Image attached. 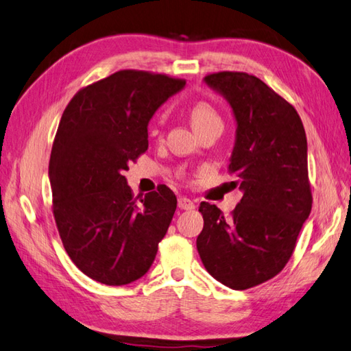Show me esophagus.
Returning <instances> with one entry per match:
<instances>
[{
    "label": "esophagus",
    "mask_w": 351,
    "mask_h": 351,
    "mask_svg": "<svg viewBox=\"0 0 351 351\" xmlns=\"http://www.w3.org/2000/svg\"><path fill=\"white\" fill-rule=\"evenodd\" d=\"M178 206H179V209H184V210H191V209L195 208L194 202L190 200V199H186V197H179L178 199Z\"/></svg>",
    "instance_id": "34e87169"
}]
</instances>
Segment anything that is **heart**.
<instances>
[{
	"instance_id": "heart-1",
	"label": "heart",
	"mask_w": 351,
	"mask_h": 351,
	"mask_svg": "<svg viewBox=\"0 0 351 351\" xmlns=\"http://www.w3.org/2000/svg\"><path fill=\"white\" fill-rule=\"evenodd\" d=\"M190 119L194 130L197 133L203 132L205 128L214 125H223V121L219 118L218 112L206 101H197L191 106ZM182 176V173H181Z\"/></svg>"
}]
</instances>
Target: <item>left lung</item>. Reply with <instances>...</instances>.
Segmentation results:
<instances>
[{
	"label": "left lung",
	"mask_w": 351,
	"mask_h": 351,
	"mask_svg": "<svg viewBox=\"0 0 351 351\" xmlns=\"http://www.w3.org/2000/svg\"><path fill=\"white\" fill-rule=\"evenodd\" d=\"M205 82L226 97L238 122L227 170L243 195L227 218L200 203L197 251L215 280L245 290L282 271L311 213L306 134L296 109L258 77L218 71Z\"/></svg>",
	"instance_id": "left-lung-1"
}]
</instances>
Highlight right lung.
<instances>
[{"instance_id":"add662e5","label":"right lung","mask_w":351,"mask_h":351,"mask_svg":"<svg viewBox=\"0 0 351 351\" xmlns=\"http://www.w3.org/2000/svg\"><path fill=\"white\" fill-rule=\"evenodd\" d=\"M184 79L119 70L84 86L65 108L53 138L52 213L71 262L106 286L141 278L176 210L166 185L134 197L124 176L148 149V122Z\"/></svg>"}]
</instances>
